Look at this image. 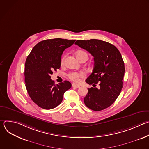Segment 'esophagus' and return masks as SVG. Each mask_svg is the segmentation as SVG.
Masks as SVG:
<instances>
[{
    "label": "esophagus",
    "instance_id": "34e87169",
    "mask_svg": "<svg viewBox=\"0 0 149 149\" xmlns=\"http://www.w3.org/2000/svg\"><path fill=\"white\" fill-rule=\"evenodd\" d=\"M72 86L73 87H74V88H79V87H80V86H79V84H75V83L72 84Z\"/></svg>",
    "mask_w": 149,
    "mask_h": 149
}]
</instances>
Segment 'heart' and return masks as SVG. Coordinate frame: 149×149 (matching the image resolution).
Returning a JSON list of instances; mask_svg holds the SVG:
<instances>
[{"label": "heart", "mask_w": 149, "mask_h": 149, "mask_svg": "<svg viewBox=\"0 0 149 149\" xmlns=\"http://www.w3.org/2000/svg\"><path fill=\"white\" fill-rule=\"evenodd\" d=\"M75 56L77 58L79 61L81 58L84 57H87L88 58L87 54L83 51H78L76 52ZM65 62V57L62 58L61 60V65L63 66ZM85 77V74L83 72H72L68 74V77L70 80L74 82H78L80 80L81 78H82Z\"/></svg>", "instance_id": "obj_1"}]
</instances>
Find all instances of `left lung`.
<instances>
[{
    "mask_svg": "<svg viewBox=\"0 0 149 149\" xmlns=\"http://www.w3.org/2000/svg\"><path fill=\"white\" fill-rule=\"evenodd\" d=\"M93 56V72L86 80L94 87L88 88L84 98L87 107L95 111L107 109L120 94L125 72L124 63L118 49L107 42L93 39L77 40L75 43ZM99 83V87L96 84Z\"/></svg>",
    "mask_w": 149,
    "mask_h": 149,
    "instance_id": "obj_1",
    "label": "left lung"
}]
</instances>
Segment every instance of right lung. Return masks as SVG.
<instances>
[{"label": "right lung", "mask_w": 149, "mask_h": 149, "mask_svg": "<svg viewBox=\"0 0 149 149\" xmlns=\"http://www.w3.org/2000/svg\"><path fill=\"white\" fill-rule=\"evenodd\" d=\"M75 40L61 38L40 41L28 56L25 66V82L28 93L39 107L50 110L59 105L63 94L71 87L68 81L55 84L51 79L61 67V55Z\"/></svg>", "instance_id": "right-lung-1"}]
</instances>
